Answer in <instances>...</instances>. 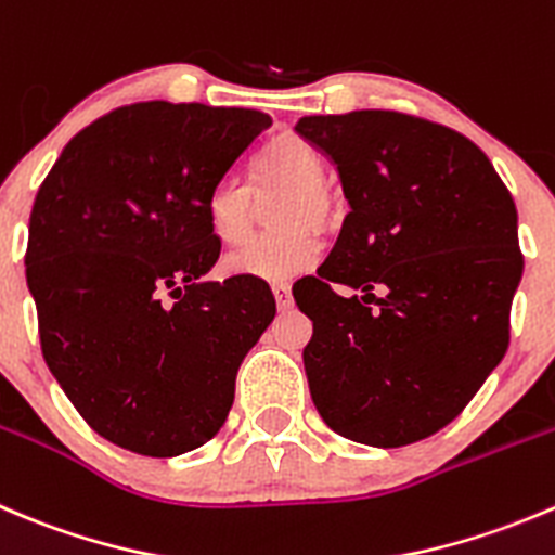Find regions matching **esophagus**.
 I'll use <instances>...</instances> for the list:
<instances>
[{"label":"esophagus","instance_id":"obj_1","mask_svg":"<svg viewBox=\"0 0 555 555\" xmlns=\"http://www.w3.org/2000/svg\"><path fill=\"white\" fill-rule=\"evenodd\" d=\"M273 298H276V306L282 311L293 309V293H289V284L287 282L273 284Z\"/></svg>","mask_w":555,"mask_h":555}]
</instances>
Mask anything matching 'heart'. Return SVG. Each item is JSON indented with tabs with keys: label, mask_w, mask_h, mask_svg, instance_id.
I'll return each instance as SVG.
<instances>
[{
	"label": "heart",
	"mask_w": 555,
	"mask_h": 555,
	"mask_svg": "<svg viewBox=\"0 0 555 555\" xmlns=\"http://www.w3.org/2000/svg\"><path fill=\"white\" fill-rule=\"evenodd\" d=\"M251 189L257 197L284 192L273 214V224L282 233L266 235L246 249L224 260L230 276H249L260 282L282 284L309 271L320 257L314 233H327L341 217V201L325 181L322 157L295 134L273 138L251 165ZM208 228L224 246H241L255 233L257 201L249 186L222 181L211 190L206 203Z\"/></svg>",
	"instance_id": "1"
}]
</instances>
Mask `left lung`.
Masks as SVG:
<instances>
[{
	"label": "left lung",
	"mask_w": 555,
	"mask_h": 555,
	"mask_svg": "<svg viewBox=\"0 0 555 555\" xmlns=\"http://www.w3.org/2000/svg\"><path fill=\"white\" fill-rule=\"evenodd\" d=\"M295 132L331 157L349 201L331 255L295 298L314 325L311 401L352 442H421L507 352L524 273L513 195L469 138L409 113L304 116ZM338 283L361 295L344 299Z\"/></svg>",
	"instance_id": "1"
}]
</instances>
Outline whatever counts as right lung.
<instances>
[{
  "label": "right lung",
  "instance_id": "add662e5",
  "mask_svg": "<svg viewBox=\"0 0 555 555\" xmlns=\"http://www.w3.org/2000/svg\"><path fill=\"white\" fill-rule=\"evenodd\" d=\"M268 127L244 107L134 102L80 129L37 192L26 284L42 358L118 448L173 459L228 421L276 300L260 279H203L222 249L206 203Z\"/></svg>",
  "mask_w": 555,
  "mask_h": 555
}]
</instances>
